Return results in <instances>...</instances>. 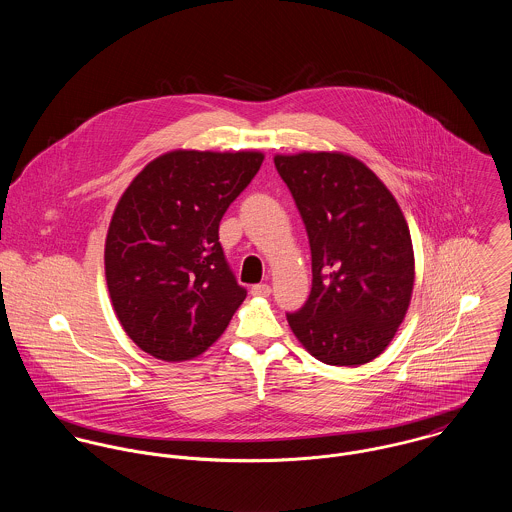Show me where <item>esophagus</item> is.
<instances>
[{
  "label": "esophagus",
  "instance_id": "34e87169",
  "mask_svg": "<svg viewBox=\"0 0 512 512\" xmlns=\"http://www.w3.org/2000/svg\"><path fill=\"white\" fill-rule=\"evenodd\" d=\"M250 292H252V295H256V297H268L272 293V288L268 284H256V286H252Z\"/></svg>",
  "mask_w": 512,
  "mask_h": 512
}]
</instances>
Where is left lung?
Segmentation results:
<instances>
[{
	"label": "left lung",
	"mask_w": 512,
	"mask_h": 512,
	"mask_svg": "<svg viewBox=\"0 0 512 512\" xmlns=\"http://www.w3.org/2000/svg\"><path fill=\"white\" fill-rule=\"evenodd\" d=\"M276 169L303 219L311 248V293L288 313L299 343L321 363L376 359L406 317L414 250L394 195L353 155H276Z\"/></svg>",
	"instance_id": "1"
}]
</instances>
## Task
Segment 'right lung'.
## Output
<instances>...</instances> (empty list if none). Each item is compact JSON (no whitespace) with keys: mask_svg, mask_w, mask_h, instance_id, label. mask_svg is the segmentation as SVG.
Instances as JSON below:
<instances>
[{"mask_svg":"<svg viewBox=\"0 0 512 512\" xmlns=\"http://www.w3.org/2000/svg\"><path fill=\"white\" fill-rule=\"evenodd\" d=\"M264 161L260 151L175 149L149 161L110 220L104 268L128 337L155 359L205 353L246 297L219 224Z\"/></svg>","mask_w":512,"mask_h":512,"instance_id":"right-lung-1","label":"right lung"}]
</instances>
